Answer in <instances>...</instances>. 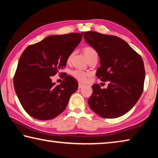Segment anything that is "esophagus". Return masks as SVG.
Wrapping results in <instances>:
<instances>
[{
    "label": "esophagus",
    "mask_w": 158,
    "mask_h": 158,
    "mask_svg": "<svg viewBox=\"0 0 158 158\" xmlns=\"http://www.w3.org/2000/svg\"><path fill=\"white\" fill-rule=\"evenodd\" d=\"M83 86H84V84H81V83H79V89H81Z\"/></svg>",
    "instance_id": "obj_1"
}]
</instances>
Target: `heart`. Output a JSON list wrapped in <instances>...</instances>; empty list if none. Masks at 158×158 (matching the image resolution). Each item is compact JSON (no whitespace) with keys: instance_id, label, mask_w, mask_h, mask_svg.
Masks as SVG:
<instances>
[{"instance_id":"b5f03b06","label":"heart","mask_w":158,"mask_h":158,"mask_svg":"<svg viewBox=\"0 0 158 158\" xmlns=\"http://www.w3.org/2000/svg\"><path fill=\"white\" fill-rule=\"evenodd\" d=\"M95 53L96 52L95 51V49L90 47H85L84 49V53L86 58H88L89 56H90V55H92L93 53ZM73 56V53H71L69 55V56L68 57L67 62L68 63L70 62ZM71 73L73 75V77H75L77 79H78L80 81H85V79H86L87 74L81 70H79V69H75V70H73Z\"/></svg>"}]
</instances>
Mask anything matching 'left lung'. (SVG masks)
Instances as JSON below:
<instances>
[{"mask_svg":"<svg viewBox=\"0 0 158 158\" xmlns=\"http://www.w3.org/2000/svg\"><path fill=\"white\" fill-rule=\"evenodd\" d=\"M85 41L100 58L96 75L109 81L106 89L92 85L93 94L88 100L92 110L106 118H116L127 113L142 94L145 69L142 58L118 37L87 31Z\"/></svg>","mask_w":158,"mask_h":158,"instance_id":"obj_1","label":"left lung"}]
</instances>
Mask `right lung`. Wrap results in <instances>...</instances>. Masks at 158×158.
<instances>
[{
    "label": "right lung",
    "instance_id": "obj_1",
    "mask_svg": "<svg viewBox=\"0 0 158 158\" xmlns=\"http://www.w3.org/2000/svg\"><path fill=\"white\" fill-rule=\"evenodd\" d=\"M82 35L83 33L48 36L26 47L21 54L14 87L23 108L34 118L47 121L58 116L78 89L77 80L69 75H65L60 85L52 78L65 67Z\"/></svg>",
    "mask_w": 158,
    "mask_h": 158
}]
</instances>
